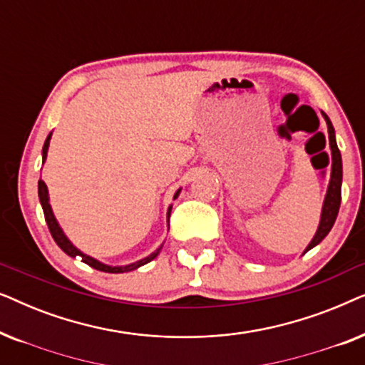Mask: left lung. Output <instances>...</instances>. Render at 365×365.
I'll return each mask as SVG.
<instances>
[{
	"instance_id": "1",
	"label": "left lung",
	"mask_w": 365,
	"mask_h": 365,
	"mask_svg": "<svg viewBox=\"0 0 365 365\" xmlns=\"http://www.w3.org/2000/svg\"><path fill=\"white\" fill-rule=\"evenodd\" d=\"M324 119L327 123V129H329V144H331L332 149V176H331V182H329V189H327V196L326 201H324V207H322V216H321V224H319V229L316 232V236L311 241V244L306 247V252L309 249H312L314 246H317L319 242L322 241L324 237L327 236L329 231H331L334 222H336L339 207H341V184H342V158H341V151H339L337 143H336V133H334L332 123L331 119L327 118V114L322 111Z\"/></svg>"
}]
</instances>
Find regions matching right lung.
Segmentation results:
<instances>
[{"label":"right lung","mask_w":365,"mask_h":365,"mask_svg":"<svg viewBox=\"0 0 365 365\" xmlns=\"http://www.w3.org/2000/svg\"><path fill=\"white\" fill-rule=\"evenodd\" d=\"M49 139H51V134H49V136L46 138V141H44V146H43V163L46 161V154H48ZM179 191H181V189H179ZM179 191H178L176 194H174V199L178 197ZM38 194H39V201H41V206H43L44 219H46V224H48V227H49V232H51V236H53L54 241H56L58 246L61 247L63 251L68 254V256H71V257H78V256H79V257H81V261H83L84 264H88V266H91V267H94V269H98V271H103V272H111V274H119V272H129V271H134V269H138L139 266H144V264L149 262V261H151V259L156 257V256H158V252L161 251V247H163V246L159 247L156 252L151 254V256H149V257L143 259V261H139V262L129 264V266H124V267H111V266H106V264H101L99 261H96V259L89 257V256H86V254H83L81 251H78V249L74 247L73 244L68 241V237L64 236L63 231H61V227L58 226L56 219H54V216H53L51 206H49L48 187H46V184H44V181H41V179H39V182H38ZM168 216H171V207H169Z\"/></svg>","instance_id":"add662e5"}]
</instances>
